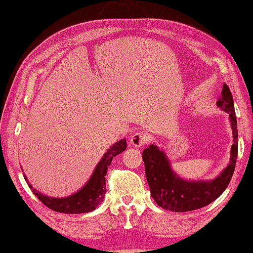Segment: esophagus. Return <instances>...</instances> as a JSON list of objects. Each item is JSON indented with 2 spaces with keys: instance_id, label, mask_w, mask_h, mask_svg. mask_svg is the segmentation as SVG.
<instances>
[{
  "instance_id": "esophagus-1",
  "label": "esophagus",
  "mask_w": 253,
  "mask_h": 253,
  "mask_svg": "<svg viewBox=\"0 0 253 253\" xmlns=\"http://www.w3.org/2000/svg\"><path fill=\"white\" fill-rule=\"evenodd\" d=\"M129 139H131V143L135 148H140L145 142H147L148 137L147 135L141 132H136L131 136V138Z\"/></svg>"
}]
</instances>
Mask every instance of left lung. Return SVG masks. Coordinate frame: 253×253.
Returning <instances> with one entry per match:
<instances>
[{"mask_svg": "<svg viewBox=\"0 0 253 253\" xmlns=\"http://www.w3.org/2000/svg\"><path fill=\"white\" fill-rule=\"evenodd\" d=\"M216 104L229 115L233 144L230 152V162L215 178L210 180H188L180 177V175L172 169L169 157L165 151L153 143L142 152L145 176L151 195L162 208L174 212L201 209L223 194L230 182L237 158L239 134L233 97L226 83H224L220 98Z\"/></svg>", "mask_w": 253, "mask_h": 253, "instance_id": "obj_1", "label": "left lung"}]
</instances>
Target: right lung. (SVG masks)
I'll use <instances>...</instances> for the list:
<instances>
[{
	"instance_id": "1",
	"label": "right lung",
	"mask_w": 253,
	"mask_h": 253,
	"mask_svg": "<svg viewBox=\"0 0 253 253\" xmlns=\"http://www.w3.org/2000/svg\"><path fill=\"white\" fill-rule=\"evenodd\" d=\"M126 149V138L114 143L112 147L106 151L100 162L95 167L93 174L89 179L77 192L65 197H51L45 195L39 191L33 188L28 182L26 175L24 178L27 181L29 188L33 190L34 194L49 209L66 214H79L94 211L97 207L103 202L104 195L106 193L105 176L108 172V168L111 165L113 157L120 154Z\"/></svg>"
}]
</instances>
